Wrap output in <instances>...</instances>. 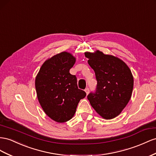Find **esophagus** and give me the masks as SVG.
I'll return each mask as SVG.
<instances>
[{"mask_svg": "<svg viewBox=\"0 0 156 156\" xmlns=\"http://www.w3.org/2000/svg\"><path fill=\"white\" fill-rule=\"evenodd\" d=\"M85 91V92H86V94H88V93H89V88H86Z\"/></svg>", "mask_w": 156, "mask_h": 156, "instance_id": "1", "label": "esophagus"}]
</instances>
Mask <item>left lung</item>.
I'll list each match as a JSON object with an SVG mask.
<instances>
[{"label":"left lung","instance_id":"1","mask_svg":"<svg viewBox=\"0 0 156 156\" xmlns=\"http://www.w3.org/2000/svg\"><path fill=\"white\" fill-rule=\"evenodd\" d=\"M88 63L95 72V93L87 96L95 111L105 119L119 115L131 98L134 79L130 68L119 58L100 50L85 52Z\"/></svg>","mask_w":156,"mask_h":156}]
</instances>
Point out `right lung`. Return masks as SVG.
Wrapping results in <instances>:
<instances>
[{
  "label": "right lung",
  "mask_w": 156,
  "mask_h": 156,
  "mask_svg": "<svg viewBox=\"0 0 156 156\" xmlns=\"http://www.w3.org/2000/svg\"><path fill=\"white\" fill-rule=\"evenodd\" d=\"M76 59L69 52H62L46 60L35 78L38 100L50 119L64 123L73 117L86 92L79 89L75 75L70 74Z\"/></svg>",
  "instance_id": "add662e5"
}]
</instances>
